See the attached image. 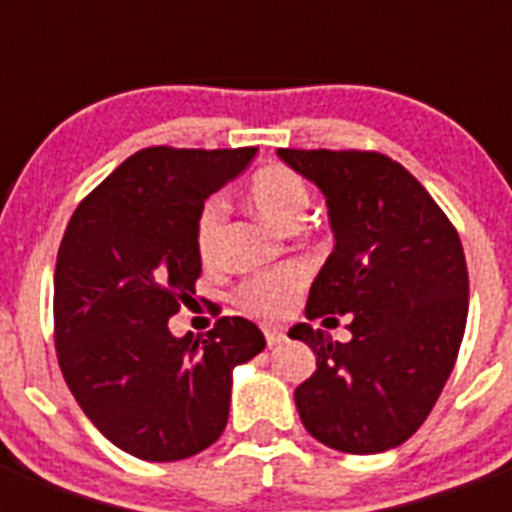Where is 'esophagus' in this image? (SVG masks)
<instances>
[{
    "label": "esophagus",
    "mask_w": 512,
    "mask_h": 512,
    "mask_svg": "<svg viewBox=\"0 0 512 512\" xmlns=\"http://www.w3.org/2000/svg\"><path fill=\"white\" fill-rule=\"evenodd\" d=\"M284 340H287L284 329H281V327H265V342H268V348H276V345H281Z\"/></svg>",
    "instance_id": "34e87169"
}]
</instances>
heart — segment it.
Wrapping results in <instances>:
<instances>
[{
  "label": "heart",
  "instance_id": "b5f03b06",
  "mask_svg": "<svg viewBox=\"0 0 512 512\" xmlns=\"http://www.w3.org/2000/svg\"><path fill=\"white\" fill-rule=\"evenodd\" d=\"M308 201H311V196H308L303 177L284 164H268L260 172H255L252 183H249V204L273 228H284V231L297 228L305 209H308ZM223 225V204L207 201L199 212V220H196V247H199V255L204 260H209L220 247ZM300 284H303V273L295 271V268L265 273V276H257L241 287V300L247 308L263 313V316H281L295 303Z\"/></svg>",
  "mask_w": 512,
  "mask_h": 512
}]
</instances>
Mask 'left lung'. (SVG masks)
<instances>
[{"mask_svg": "<svg viewBox=\"0 0 512 512\" xmlns=\"http://www.w3.org/2000/svg\"><path fill=\"white\" fill-rule=\"evenodd\" d=\"M279 159L324 193L335 233L305 316H350L348 342L311 324L289 329L316 356V372L295 390L300 420L337 452L396 449L438 401L465 335L460 236L388 156L279 148Z\"/></svg>", "mask_w": 512, "mask_h": 512, "instance_id": "8db88e82", "label": "left lung"}]
</instances>
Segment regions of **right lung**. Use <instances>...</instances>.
<instances>
[{"instance_id": "right-lung-1", "label": "right lung", "mask_w": 512, "mask_h": 512, "mask_svg": "<svg viewBox=\"0 0 512 512\" xmlns=\"http://www.w3.org/2000/svg\"><path fill=\"white\" fill-rule=\"evenodd\" d=\"M257 148H146L76 207L55 263V345L68 388L122 452L175 462L228 422L233 369L265 348L247 319L207 340L175 337L170 316L201 273L204 201L247 170Z\"/></svg>"}]
</instances>
